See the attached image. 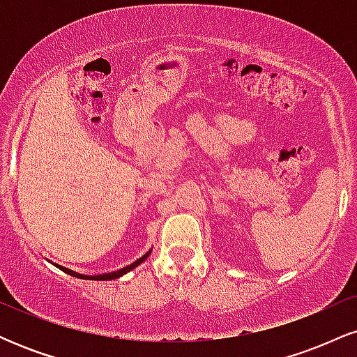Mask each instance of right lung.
I'll return each instance as SVG.
<instances>
[{
  "instance_id": "right-lung-1",
  "label": "right lung",
  "mask_w": 357,
  "mask_h": 357,
  "mask_svg": "<svg viewBox=\"0 0 357 357\" xmlns=\"http://www.w3.org/2000/svg\"><path fill=\"white\" fill-rule=\"evenodd\" d=\"M147 257H149V252H147L144 257H141V258H139V260H136V261H134V264L127 265V267H124V268H121V270H117V272H110V273H105V275H96V277H87V275H80V273H75V272H72V270H68V268H63V267H59V268H61V270H63V272H67V273H68V275H73V277H79V278H87V280H114V278H117V277L124 275V273H127V272H130V270H132V268H136V267H137V265H139V264H142V261H144Z\"/></svg>"
}]
</instances>
